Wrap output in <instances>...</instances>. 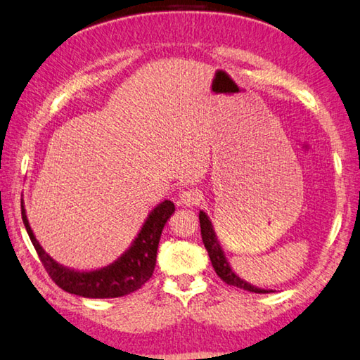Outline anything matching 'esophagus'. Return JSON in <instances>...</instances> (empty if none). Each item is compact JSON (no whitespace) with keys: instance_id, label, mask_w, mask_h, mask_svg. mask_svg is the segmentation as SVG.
Returning <instances> with one entry per match:
<instances>
[{"instance_id":"34e87169","label":"esophagus","mask_w":360,"mask_h":360,"mask_svg":"<svg viewBox=\"0 0 360 360\" xmlns=\"http://www.w3.org/2000/svg\"><path fill=\"white\" fill-rule=\"evenodd\" d=\"M202 201V193L198 191V188H192V191H186L181 195V202L186 207H193L200 205Z\"/></svg>"}]
</instances>
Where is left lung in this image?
Segmentation results:
<instances>
[{
	"mask_svg": "<svg viewBox=\"0 0 360 360\" xmlns=\"http://www.w3.org/2000/svg\"><path fill=\"white\" fill-rule=\"evenodd\" d=\"M200 226H201V238H202V244H205L206 250L209 253V258H211V263L214 271L217 272V276L224 280L225 283L236 286V288L245 290V291H252V292H258V294H266L271 292V290H264V288H258L252 283L245 282L244 278H240L236 272L233 271L231 264L228 263V258L225 257L224 248H221L217 234H215L214 225L209 215L205 211H200Z\"/></svg>",
	"mask_w": 360,
	"mask_h": 360,
	"instance_id": "left-lung-1",
	"label": "left lung"
}]
</instances>
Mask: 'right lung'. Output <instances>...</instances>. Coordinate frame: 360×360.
<instances>
[{"instance_id": "obj_1", "label": "right lung", "mask_w": 360, "mask_h": 360, "mask_svg": "<svg viewBox=\"0 0 360 360\" xmlns=\"http://www.w3.org/2000/svg\"><path fill=\"white\" fill-rule=\"evenodd\" d=\"M173 214V201L165 200L159 202L148 214L139 234H136L127 250L120 258L115 259L108 266L99 267V269L77 271L74 267H68L58 263L39 244V240L36 239L30 226L28 217H26V209L22 198L23 225L51 280L64 291L75 294V296L91 299L126 296V294L140 290L151 278L155 267V258H158V248L163 226H165Z\"/></svg>"}]
</instances>
